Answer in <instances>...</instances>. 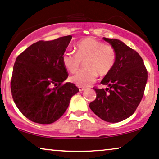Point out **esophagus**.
Masks as SVG:
<instances>
[{
  "mask_svg": "<svg viewBox=\"0 0 159 159\" xmlns=\"http://www.w3.org/2000/svg\"><path fill=\"white\" fill-rule=\"evenodd\" d=\"M78 90H79L80 92H82V91H84L85 90L84 88L83 87H78Z\"/></svg>",
  "mask_w": 159,
  "mask_h": 159,
  "instance_id": "34e87169",
  "label": "esophagus"
}]
</instances>
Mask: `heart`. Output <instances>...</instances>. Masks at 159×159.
Returning <instances> with one entry per match:
<instances>
[{"mask_svg": "<svg viewBox=\"0 0 159 159\" xmlns=\"http://www.w3.org/2000/svg\"><path fill=\"white\" fill-rule=\"evenodd\" d=\"M76 54L66 50L62 55L65 68L74 73L84 61L86 69L79 71L71 78V81L79 87H89L96 81L98 74L106 75L112 70L116 62V52L111 45L92 37L78 42L75 46Z\"/></svg>", "mask_w": 159, "mask_h": 159, "instance_id": "b5f03b06", "label": "heart"}]
</instances>
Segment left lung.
Here are the masks:
<instances>
[{"instance_id":"obj_1","label":"left lung","mask_w":159,"mask_h":159,"mask_svg":"<svg viewBox=\"0 0 159 159\" xmlns=\"http://www.w3.org/2000/svg\"><path fill=\"white\" fill-rule=\"evenodd\" d=\"M103 39L115 50L116 62L101 81L107 88H95L96 98L89 106L104 121L118 123L132 116L140 104L147 84V71L135 51L117 39Z\"/></svg>"}]
</instances>
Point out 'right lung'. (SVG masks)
I'll return each mask as SVG.
<instances>
[{"instance_id": "right-lung-1", "label": "right lung", "mask_w": 159, "mask_h": 159, "mask_svg": "<svg viewBox=\"0 0 159 159\" xmlns=\"http://www.w3.org/2000/svg\"><path fill=\"white\" fill-rule=\"evenodd\" d=\"M72 37L39 41L16 58L11 80L12 98L21 114L34 123L57 121L79 92L74 84H63L68 74L62 55Z\"/></svg>"}]
</instances>
